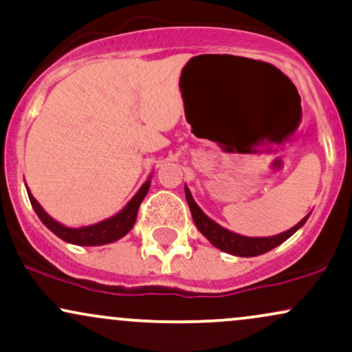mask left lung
Here are the masks:
<instances>
[{
	"mask_svg": "<svg viewBox=\"0 0 352 352\" xmlns=\"http://www.w3.org/2000/svg\"><path fill=\"white\" fill-rule=\"evenodd\" d=\"M184 194L186 201H188L189 209H191V216L194 224H196L199 232L204 235L208 241L212 243L214 247L227 254L237 255V257H257V255L267 254L275 247H278L280 243H283L287 239H290L296 230L301 229L305 226V222L308 221V216H305L296 226H293L292 229L285 230L282 234L270 235V237H247V235L235 234L232 230L226 229V227L219 226L216 221H212L209 216H206L204 210L196 204V201L192 199V194L189 191L188 186L184 184Z\"/></svg>",
	"mask_w": 352,
	"mask_h": 352,
	"instance_id": "left-lung-1",
	"label": "left lung"
}]
</instances>
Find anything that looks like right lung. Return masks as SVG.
<instances>
[{
    "instance_id": "right-lung-1",
    "label": "right lung",
    "mask_w": 352,
    "mask_h": 352,
    "mask_svg": "<svg viewBox=\"0 0 352 352\" xmlns=\"http://www.w3.org/2000/svg\"><path fill=\"white\" fill-rule=\"evenodd\" d=\"M151 184V176L144 181L142 188L136 191V194L128 201V204L123 208L120 212L115 214L109 219H103V221L97 222L92 226H84V227H69L57 222L56 219L49 216L47 212L43 209V206L34 199L31 191L28 189L29 201H31L32 209L36 210L37 217L41 219V222L47 227L51 232H54L57 237L62 241L74 243V245H85V247H94V245H105V243H111L118 239L125 237L130 232L131 227L135 226L136 214H138L140 204L146 196L148 189Z\"/></svg>"
}]
</instances>
